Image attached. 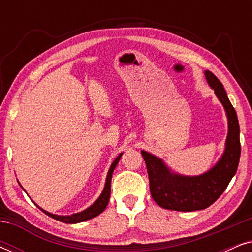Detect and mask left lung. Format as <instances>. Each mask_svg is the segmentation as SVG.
<instances>
[{"label":"left lung","instance_id":"8db88e82","mask_svg":"<svg viewBox=\"0 0 252 252\" xmlns=\"http://www.w3.org/2000/svg\"><path fill=\"white\" fill-rule=\"evenodd\" d=\"M204 74L210 87L225 108L228 119L225 151L211 170L195 177L171 172L160 158L144 150L141 151L149 175L150 194L154 201L164 209L191 212L209 208L225 191L239 166L240 125L235 109L218 78L210 71H205Z\"/></svg>","mask_w":252,"mask_h":252}]
</instances>
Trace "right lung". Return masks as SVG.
<instances>
[{
    "label": "right lung",
    "mask_w": 252,
    "mask_h": 252,
    "mask_svg": "<svg viewBox=\"0 0 252 252\" xmlns=\"http://www.w3.org/2000/svg\"><path fill=\"white\" fill-rule=\"evenodd\" d=\"M122 155L123 154H120L119 156L117 157L115 160H113V163L111 164V166H110V168H109L108 175H106L105 186H104V189H103L102 194L99 195V197L97 199H96V202L94 203V204L89 206L88 209H86L81 212L74 213V215H71V216H57V215H53V213L46 211V210L41 209L39 205H36V206L43 213H46L47 216H49V217H51V218L56 219V220H58V221L65 222V223H77V222L86 221V220H88V219L95 218L96 216H98L99 213H102L103 211H104L106 205H108L109 199H110V192H111L112 173H113V171H115V168L117 166V164H118V161L120 160V157H122Z\"/></svg>",
    "instance_id": "right-lung-1"
}]
</instances>
